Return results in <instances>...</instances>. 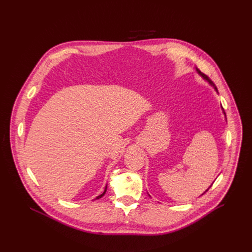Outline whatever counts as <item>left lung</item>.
Instances as JSON below:
<instances>
[{
	"label": "left lung",
	"instance_id": "obj_1",
	"mask_svg": "<svg viewBox=\"0 0 252 252\" xmlns=\"http://www.w3.org/2000/svg\"><path fill=\"white\" fill-rule=\"evenodd\" d=\"M195 68H196V71H197V74H198V75H199V76H200V77H201V78H203V79H204V80H205V81H206V82H207V83H208V84H209V85H210V86H211V87H213V89H214V90H215V91H217V92H218V89H217V87H215V86H214V84H213V82H212V81H211V80H209V78H208V77H207V76H206V75H204V74H202V73H201V71H200V70H199V69H198V68H197V67H195ZM222 112H223V115H224V116H225V113H224V111H223V109H222ZM210 187H211V186H210ZM210 187H209V188H210ZM209 188H208V189H206V190H205V191H204V192H206V191H207V190H208V189H209ZM204 192H203V193H204ZM203 193H202V194H203ZM202 194H201V195H202Z\"/></svg>",
	"mask_w": 252,
	"mask_h": 252
}]
</instances>
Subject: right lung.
Listing matches in <instances>:
<instances>
[{"mask_svg": "<svg viewBox=\"0 0 252 252\" xmlns=\"http://www.w3.org/2000/svg\"><path fill=\"white\" fill-rule=\"evenodd\" d=\"M106 187H107V186H105V188H104V191H103V192H102V193H101V194H100V195H98V196H96V197H95V198H94V199H98V198H100V197H102V196H103V195H104V193H105V191H106Z\"/></svg>", "mask_w": 252, "mask_h": 252, "instance_id": "right-lung-1", "label": "right lung"}]
</instances>
